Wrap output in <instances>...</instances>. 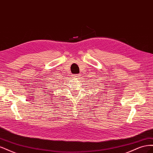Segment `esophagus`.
Listing matches in <instances>:
<instances>
[{
	"mask_svg": "<svg viewBox=\"0 0 153 153\" xmlns=\"http://www.w3.org/2000/svg\"><path fill=\"white\" fill-rule=\"evenodd\" d=\"M73 77H75V78H77L78 76H80L79 75H73Z\"/></svg>",
	"mask_w": 153,
	"mask_h": 153,
	"instance_id": "34e87169",
	"label": "esophagus"
}]
</instances>
